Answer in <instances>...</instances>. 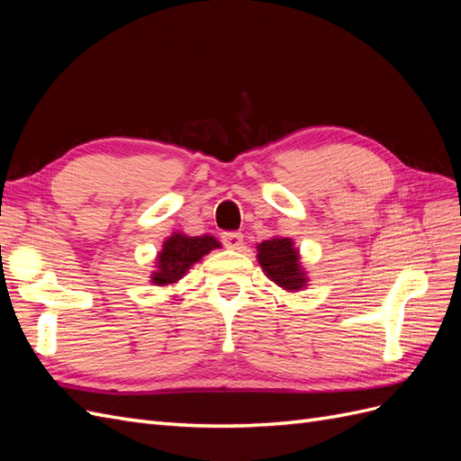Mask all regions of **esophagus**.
<instances>
[{
    "label": "esophagus",
    "instance_id": "1",
    "mask_svg": "<svg viewBox=\"0 0 461 461\" xmlns=\"http://www.w3.org/2000/svg\"><path fill=\"white\" fill-rule=\"evenodd\" d=\"M221 239L229 249H240L244 246V236L240 232H222Z\"/></svg>",
    "mask_w": 461,
    "mask_h": 461
}]
</instances>
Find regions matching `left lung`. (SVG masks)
Segmentation results:
<instances>
[{"label": "left lung", "instance_id": "left-lung-1", "mask_svg": "<svg viewBox=\"0 0 461 461\" xmlns=\"http://www.w3.org/2000/svg\"><path fill=\"white\" fill-rule=\"evenodd\" d=\"M258 261L265 275L288 292L302 290L308 285V276L300 265V254L290 239L275 236L258 244Z\"/></svg>", "mask_w": 461, "mask_h": 461}]
</instances>
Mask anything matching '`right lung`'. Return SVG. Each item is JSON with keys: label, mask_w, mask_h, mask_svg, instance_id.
Wrapping results in <instances>:
<instances>
[{"label": "right lung", "mask_w": 461, "mask_h": 461, "mask_svg": "<svg viewBox=\"0 0 461 461\" xmlns=\"http://www.w3.org/2000/svg\"><path fill=\"white\" fill-rule=\"evenodd\" d=\"M221 248L213 236H186L183 232H173L163 242L161 252L156 259V271L151 275V283L158 286L175 285L186 275L194 263L207 256L212 249Z\"/></svg>", "instance_id": "right-lung-1"}]
</instances>
